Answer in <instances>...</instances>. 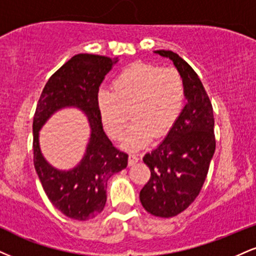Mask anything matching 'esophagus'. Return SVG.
Here are the masks:
<instances>
[{
	"instance_id": "esophagus-1",
	"label": "esophagus",
	"mask_w": 256,
	"mask_h": 256,
	"mask_svg": "<svg viewBox=\"0 0 256 256\" xmlns=\"http://www.w3.org/2000/svg\"><path fill=\"white\" fill-rule=\"evenodd\" d=\"M138 161H140V158H138V155H136V154H130L128 155V166L136 164Z\"/></svg>"
}]
</instances>
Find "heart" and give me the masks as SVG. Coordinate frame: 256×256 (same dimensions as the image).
Returning a JSON list of instances; mask_svg holds the SVG:
<instances>
[{
  "mask_svg": "<svg viewBox=\"0 0 256 256\" xmlns=\"http://www.w3.org/2000/svg\"><path fill=\"white\" fill-rule=\"evenodd\" d=\"M112 89L98 92V114L110 136L120 140L131 113L134 124L122 140V146L128 150L144 148L152 136H164L180 116L186 98L184 78L176 68L150 63L125 68Z\"/></svg>",
  "mask_w": 256,
  "mask_h": 256,
  "instance_id": "obj_1",
  "label": "heart"
}]
</instances>
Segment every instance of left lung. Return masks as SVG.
Here are the masks:
<instances>
[{
    "label": "left lung",
    "instance_id": "left-lung-1",
    "mask_svg": "<svg viewBox=\"0 0 256 256\" xmlns=\"http://www.w3.org/2000/svg\"><path fill=\"white\" fill-rule=\"evenodd\" d=\"M168 57L182 75L187 104L167 137L143 161L150 178L140 193L142 205L152 216H178L194 202L202 190L214 150L212 104L192 66L173 51L158 50Z\"/></svg>",
    "mask_w": 256,
    "mask_h": 256
}]
</instances>
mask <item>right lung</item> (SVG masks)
I'll return each instance as SVG.
<instances>
[{
  "mask_svg": "<svg viewBox=\"0 0 256 256\" xmlns=\"http://www.w3.org/2000/svg\"><path fill=\"white\" fill-rule=\"evenodd\" d=\"M116 63L100 54H80L70 58L46 82L33 118V162L40 182L52 205L66 217L88 220L106 204L107 180L128 166V154L120 152L102 130L98 110V87ZM85 112L92 134L82 161L68 172L54 170L42 158L38 130L46 120L63 106Z\"/></svg>",
  "mask_w": 256,
  "mask_h": 256,
  "instance_id": "1",
  "label": "right lung"
}]
</instances>
